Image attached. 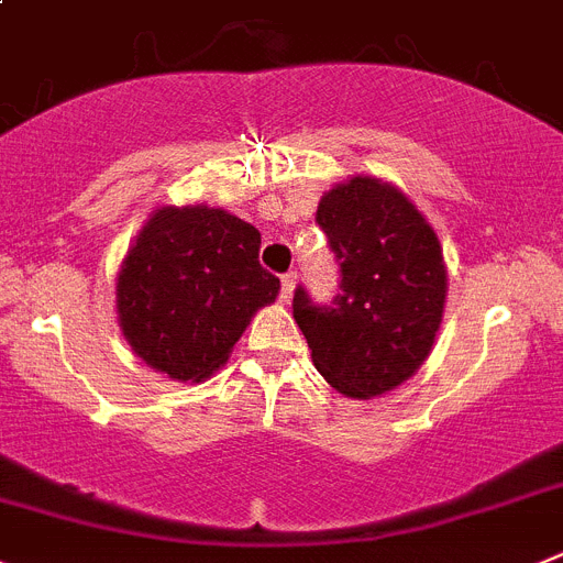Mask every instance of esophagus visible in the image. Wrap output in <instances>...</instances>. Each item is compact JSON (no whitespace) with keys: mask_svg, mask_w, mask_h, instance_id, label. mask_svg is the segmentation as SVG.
I'll return each mask as SVG.
<instances>
[{"mask_svg":"<svg viewBox=\"0 0 563 563\" xmlns=\"http://www.w3.org/2000/svg\"><path fill=\"white\" fill-rule=\"evenodd\" d=\"M292 290H296V273H287L282 276V301H290Z\"/></svg>","mask_w":563,"mask_h":563,"instance_id":"esophagus-1","label":"esophagus"}]
</instances>
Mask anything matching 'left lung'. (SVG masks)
<instances>
[{
    "label": "left lung",
    "instance_id": "obj_1",
    "mask_svg": "<svg viewBox=\"0 0 563 563\" xmlns=\"http://www.w3.org/2000/svg\"><path fill=\"white\" fill-rule=\"evenodd\" d=\"M316 220L340 265V292L321 307L296 287L292 318L332 388L352 399L388 394L435 343L446 301L441 242L405 192L368 175L329 189Z\"/></svg>",
    "mask_w": 563,
    "mask_h": 563
}]
</instances>
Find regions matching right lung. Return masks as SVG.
Here are the masks:
<instances>
[{
    "label": "right lung",
    "instance_id": "right-lung-1",
    "mask_svg": "<svg viewBox=\"0 0 563 563\" xmlns=\"http://www.w3.org/2000/svg\"><path fill=\"white\" fill-rule=\"evenodd\" d=\"M260 245V231L223 209L153 211L117 276V312L133 354L169 379H209L256 309L278 296Z\"/></svg>",
    "mask_w": 563,
    "mask_h": 563
}]
</instances>
